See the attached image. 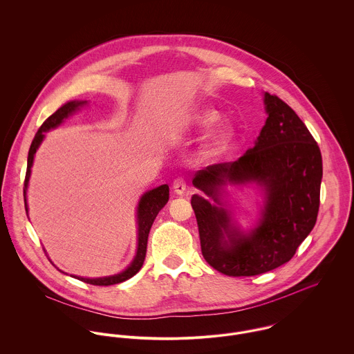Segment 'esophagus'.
Here are the masks:
<instances>
[{
	"instance_id": "obj_1",
	"label": "esophagus",
	"mask_w": 354,
	"mask_h": 354,
	"mask_svg": "<svg viewBox=\"0 0 354 354\" xmlns=\"http://www.w3.org/2000/svg\"><path fill=\"white\" fill-rule=\"evenodd\" d=\"M173 191H174V194H177V195H184L185 191H187V183H185V180H184V178H177V180H174V183H173Z\"/></svg>"
}]
</instances>
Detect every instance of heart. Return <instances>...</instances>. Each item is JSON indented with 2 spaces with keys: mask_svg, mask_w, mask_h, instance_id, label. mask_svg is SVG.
Listing matches in <instances>:
<instances>
[{
  "mask_svg": "<svg viewBox=\"0 0 354 354\" xmlns=\"http://www.w3.org/2000/svg\"><path fill=\"white\" fill-rule=\"evenodd\" d=\"M219 118H221V114L216 110L204 109L196 115V124L201 128H208V127H212ZM233 138H234V129L230 124L227 122L218 124L205 136L199 152L201 158L205 162L218 159L229 149Z\"/></svg>",
  "mask_w": 354,
  "mask_h": 354,
  "instance_id": "1",
  "label": "heart"
}]
</instances>
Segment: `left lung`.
Returning <instances> with one entry per match:
<instances>
[{"label":"left lung","mask_w":354,"mask_h":354,"mask_svg":"<svg viewBox=\"0 0 354 354\" xmlns=\"http://www.w3.org/2000/svg\"><path fill=\"white\" fill-rule=\"evenodd\" d=\"M267 120L254 146L234 162L207 166L192 184L207 198L192 196L203 257L229 277H252L288 263L316 223L322 153L296 111L264 93ZM254 182L265 203L258 223L243 232L223 202L227 184Z\"/></svg>","instance_id":"obj_1"}]
</instances>
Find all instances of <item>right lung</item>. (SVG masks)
Wrapping results in <instances>:
<instances>
[{
  "mask_svg": "<svg viewBox=\"0 0 354 354\" xmlns=\"http://www.w3.org/2000/svg\"><path fill=\"white\" fill-rule=\"evenodd\" d=\"M87 104V101H71L66 102L62 104L55 113H53L50 117L42 124V127L38 129L30 151H28V159H27V173H26V180H24V205H26V212L28 216V207H27V187L31 176V167L34 163V156L35 152L39 149L41 143L45 139V132H49L50 129L57 128L65 118H68L71 114H73L76 110ZM169 201V185L163 184L158 188H153L151 191L146 192L138 204V251L132 260V263L121 272L109 275V277H101V278H84V277H77V275H71L79 281H83L90 285H97V286H109V285H115L121 283L129 278H132L139 270L142 268L145 263V257L147 252V240H149V233L151 229L153 219L156 218L158 212L165 207V204ZM61 271V270H59ZM64 272V271H61ZM65 274V272H64Z\"/></svg>",
  "mask_w": 354,
  "mask_h": 354,
  "instance_id": "add662e5",
  "label": "right lung"
}]
</instances>
